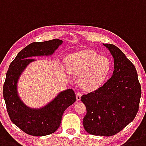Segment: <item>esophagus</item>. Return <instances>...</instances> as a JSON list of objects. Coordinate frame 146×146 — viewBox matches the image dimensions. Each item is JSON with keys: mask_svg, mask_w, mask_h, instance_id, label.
I'll return each instance as SVG.
<instances>
[{"mask_svg": "<svg viewBox=\"0 0 146 146\" xmlns=\"http://www.w3.org/2000/svg\"><path fill=\"white\" fill-rule=\"evenodd\" d=\"M81 93L80 92H78L77 94H76V100L77 101H80L81 100Z\"/></svg>", "mask_w": 146, "mask_h": 146, "instance_id": "esophagus-1", "label": "esophagus"}]
</instances>
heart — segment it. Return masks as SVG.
Listing matches in <instances>:
<instances>
[{"instance_id": "1", "label": "heart", "mask_w": 146, "mask_h": 146, "mask_svg": "<svg viewBox=\"0 0 146 146\" xmlns=\"http://www.w3.org/2000/svg\"><path fill=\"white\" fill-rule=\"evenodd\" d=\"M68 72L79 76V84L85 90L93 91L102 86L111 70L108 57L93 50L84 49L71 54L66 59Z\"/></svg>"}]
</instances>
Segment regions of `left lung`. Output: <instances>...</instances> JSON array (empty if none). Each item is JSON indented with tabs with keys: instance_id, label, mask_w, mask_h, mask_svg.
Segmentation results:
<instances>
[{
	"instance_id": "obj_1",
	"label": "left lung",
	"mask_w": 146,
	"mask_h": 146,
	"mask_svg": "<svg viewBox=\"0 0 146 146\" xmlns=\"http://www.w3.org/2000/svg\"><path fill=\"white\" fill-rule=\"evenodd\" d=\"M113 58L111 78L99 89L84 94L86 108L85 130L96 136H112L135 119L139 108L141 86L135 67L117 46L103 44Z\"/></svg>"
}]
</instances>
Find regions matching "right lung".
I'll return each instance as SVG.
<instances>
[{
	"label": "right lung",
	"instance_id": "obj_1",
	"mask_svg": "<svg viewBox=\"0 0 146 146\" xmlns=\"http://www.w3.org/2000/svg\"><path fill=\"white\" fill-rule=\"evenodd\" d=\"M63 41L60 39L34 42L18 53L10 64L3 84V98L11 121L21 130L33 136H45L54 133L61 124L64 111L76 101L73 89L57 94L50 102L38 108L27 106L19 95L18 82L21 75L31 62L32 57L52 56Z\"/></svg>",
	"mask_w": 146,
	"mask_h": 146
}]
</instances>
